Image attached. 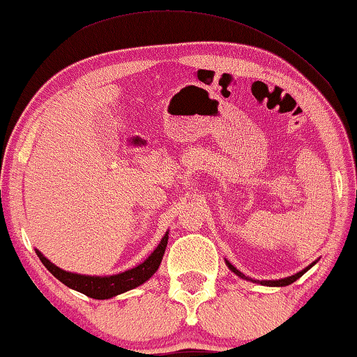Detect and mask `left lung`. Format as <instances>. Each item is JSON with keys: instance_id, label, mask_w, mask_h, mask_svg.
<instances>
[{"instance_id": "obj_1", "label": "left lung", "mask_w": 357, "mask_h": 357, "mask_svg": "<svg viewBox=\"0 0 357 357\" xmlns=\"http://www.w3.org/2000/svg\"><path fill=\"white\" fill-rule=\"evenodd\" d=\"M314 264H315V262H314ZM314 264H310L309 267H305L304 270H301L299 273H296V275H291V277H286V278H281V280H262V281H259V283H260V284H264V286H288V284H291V283H294V281L298 280V278L303 277V275H304L305 272H307V270H309L310 267H312ZM227 265H228V268L231 270V272L238 275V277H241V278H245V280H249L248 277H245V275L241 273L239 270L234 267V265H231V264L228 262V260H227ZM252 281H255V280H252Z\"/></svg>"}]
</instances>
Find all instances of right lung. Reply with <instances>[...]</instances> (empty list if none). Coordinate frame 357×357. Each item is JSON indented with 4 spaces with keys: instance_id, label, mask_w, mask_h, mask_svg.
Returning a JSON list of instances; mask_svg holds the SVG:
<instances>
[{
    "instance_id": "1",
    "label": "right lung",
    "mask_w": 357,
    "mask_h": 357,
    "mask_svg": "<svg viewBox=\"0 0 357 357\" xmlns=\"http://www.w3.org/2000/svg\"><path fill=\"white\" fill-rule=\"evenodd\" d=\"M168 244V231L163 236L157 249L144 260L142 264L137 267L126 270V272L118 273V275H109V277H90V275H79L71 273L66 270H61L56 265L50 262L45 255L40 252L38 249H35L38 259L42 260V264L47 267V270L53 277H56L61 283L69 286L71 289H76L79 293H82L89 298L93 299H109L113 296H118L121 293H126L129 289H134L145 283L152 275L157 272L160 264H162L165 249Z\"/></svg>"
}]
</instances>
